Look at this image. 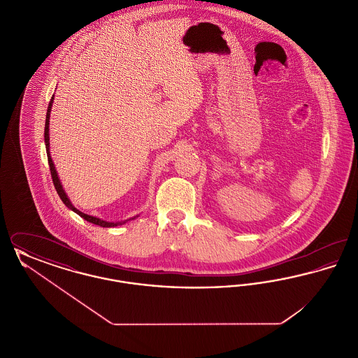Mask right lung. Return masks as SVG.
<instances>
[{"mask_svg": "<svg viewBox=\"0 0 358 358\" xmlns=\"http://www.w3.org/2000/svg\"><path fill=\"white\" fill-rule=\"evenodd\" d=\"M53 96H55V95H53ZM53 96H52L51 102H50V104H48V110H47L45 129H44V142H45V149H47V155H48V164H50V169H51L52 181H53L55 189H56V192H57L59 197L62 199V201L64 203L66 206H69L71 210H73L75 213H78L80 217H83V219L87 220V222H92V224H95V225H101V227H103V228H111V227H117V225H122V224H124V222H130V220H134V219H136V217H138V215L134 216V217H131V219H129V220H123V222H106V220H102V219H99V217H95V216H90V215H87V213H83V212H80L79 209H76V208L72 205L71 200L69 199V196H67V193L64 192L63 185H62V182H60V178H59V176H57V171H56L55 165H53V161H52L51 158V152H50V115H51Z\"/></svg>", "mask_w": 358, "mask_h": 358, "instance_id": "obj_1", "label": "right lung"}]
</instances>
